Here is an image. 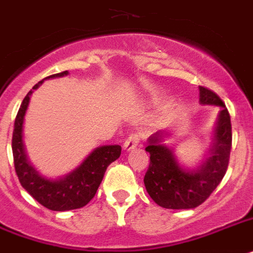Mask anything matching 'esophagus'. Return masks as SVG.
<instances>
[{"label":"esophagus","mask_w":253,"mask_h":253,"mask_svg":"<svg viewBox=\"0 0 253 253\" xmlns=\"http://www.w3.org/2000/svg\"><path fill=\"white\" fill-rule=\"evenodd\" d=\"M141 133H131L130 136L127 137L126 140H125V143H123V149L125 150H132L133 148H136L137 145H139L140 140H141Z\"/></svg>","instance_id":"34e87169"}]
</instances>
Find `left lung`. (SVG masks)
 Wrapping results in <instances>:
<instances>
[{"label": "left lung", "mask_w": 253, "mask_h": 253, "mask_svg": "<svg viewBox=\"0 0 253 253\" xmlns=\"http://www.w3.org/2000/svg\"><path fill=\"white\" fill-rule=\"evenodd\" d=\"M199 103L221 107L216 122L210 157L195 169L179 165L173 150L162 143L166 133L149 137L145 150L150 154L149 169L144 176L146 192L163 209L189 210L202 205L217 188L228 169L231 150V123L229 112L213 91L199 87Z\"/></svg>", "instance_id": "1"}]
</instances>
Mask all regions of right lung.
<instances>
[{"label":"right lung","mask_w":253,"mask_h":253,"mask_svg":"<svg viewBox=\"0 0 253 253\" xmlns=\"http://www.w3.org/2000/svg\"><path fill=\"white\" fill-rule=\"evenodd\" d=\"M68 71L52 74L46 78L67 76ZM43 81L33 86L19 108L12 132V156L15 172L23 188L43 207L52 211H69L81 209L90 202L96 194L104 173L110 163L121 156L120 145L99 146L71 173L56 180L47 179L32 166L23 143V122L33 90L38 88Z\"/></svg>","instance_id":"1"}]
</instances>
